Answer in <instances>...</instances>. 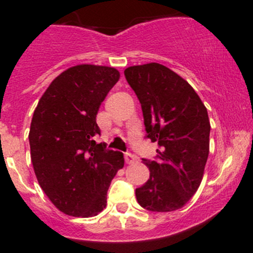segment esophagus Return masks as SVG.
Returning <instances> with one entry per match:
<instances>
[{
	"label": "esophagus",
	"mask_w": 253,
	"mask_h": 253,
	"mask_svg": "<svg viewBox=\"0 0 253 253\" xmlns=\"http://www.w3.org/2000/svg\"><path fill=\"white\" fill-rule=\"evenodd\" d=\"M125 162H126V164H133L136 162V158L132 153H125Z\"/></svg>",
	"instance_id": "obj_1"
}]
</instances>
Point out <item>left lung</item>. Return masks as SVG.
<instances>
[{
  "label": "left lung",
  "instance_id": "8db88e82",
  "mask_svg": "<svg viewBox=\"0 0 253 253\" xmlns=\"http://www.w3.org/2000/svg\"><path fill=\"white\" fill-rule=\"evenodd\" d=\"M125 77L142 106L145 138L157 142L147 182L136 188L137 202L150 211L182 208L200 187L209 154L208 112L195 89L159 63L132 66Z\"/></svg>",
  "mask_w": 253,
  "mask_h": 253
}]
</instances>
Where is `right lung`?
Listing matches in <instances>:
<instances>
[{
    "instance_id": "add662e5",
    "label": "right lung",
    "mask_w": 253,
    "mask_h": 253,
    "mask_svg": "<svg viewBox=\"0 0 253 253\" xmlns=\"http://www.w3.org/2000/svg\"><path fill=\"white\" fill-rule=\"evenodd\" d=\"M120 78L106 66L79 65L51 82L38 103L29 143L40 187L62 213L98 215L106 207L111 180L124 168V154L96 143L100 104Z\"/></svg>"
}]
</instances>
